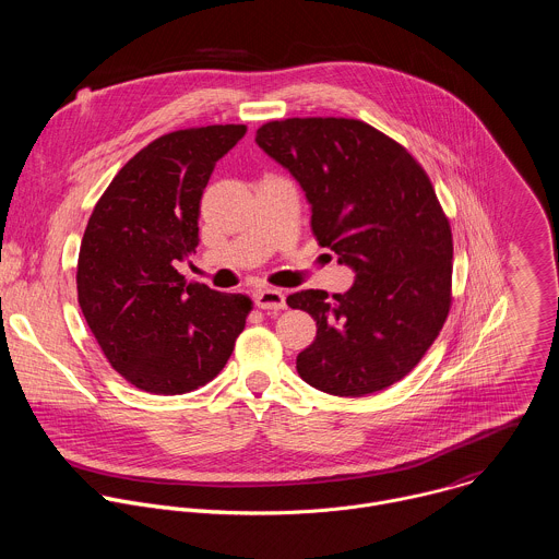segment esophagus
<instances>
[{
  "label": "esophagus",
  "instance_id": "34e87169",
  "mask_svg": "<svg viewBox=\"0 0 559 559\" xmlns=\"http://www.w3.org/2000/svg\"><path fill=\"white\" fill-rule=\"evenodd\" d=\"M254 302H257L259 309H285L287 307L285 294L281 289H274V287L259 289L254 294Z\"/></svg>",
  "mask_w": 559,
  "mask_h": 559
}]
</instances>
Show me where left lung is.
I'll use <instances>...</instances> for the list:
<instances>
[{
  "label": "left lung",
  "instance_id": "1",
  "mask_svg": "<svg viewBox=\"0 0 559 559\" xmlns=\"http://www.w3.org/2000/svg\"><path fill=\"white\" fill-rule=\"evenodd\" d=\"M257 143L287 168L311 205L316 241L356 272L332 300L287 296L316 321L296 369L313 389L360 397L403 380L451 309L453 236L429 175L405 145L360 119L267 121Z\"/></svg>",
  "mask_w": 559,
  "mask_h": 559
}]
</instances>
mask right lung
<instances>
[{"instance_id": "add662e5", "label": "right lung", "mask_w": 559, "mask_h": 559, "mask_svg": "<svg viewBox=\"0 0 559 559\" xmlns=\"http://www.w3.org/2000/svg\"><path fill=\"white\" fill-rule=\"evenodd\" d=\"M243 123L162 134L97 201L76 261V300L104 356L130 384L179 395L221 373L254 302L186 283L199 246L201 197Z\"/></svg>"}]
</instances>
